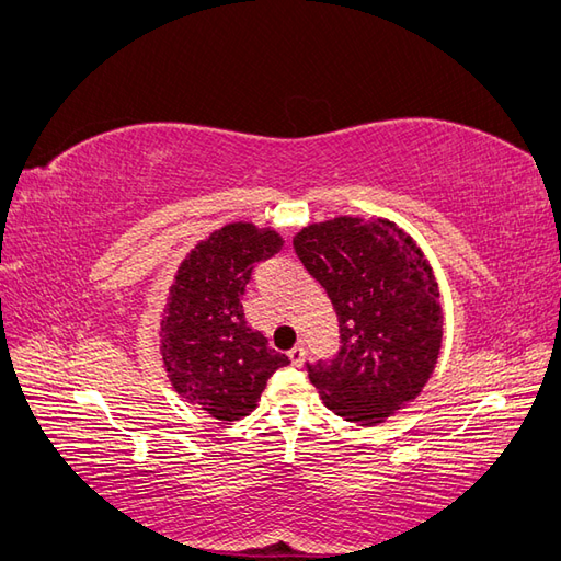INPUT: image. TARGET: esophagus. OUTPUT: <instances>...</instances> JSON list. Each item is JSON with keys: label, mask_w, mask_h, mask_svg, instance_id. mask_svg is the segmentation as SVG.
Instances as JSON below:
<instances>
[{"label": "esophagus", "mask_w": 561, "mask_h": 561, "mask_svg": "<svg viewBox=\"0 0 561 561\" xmlns=\"http://www.w3.org/2000/svg\"><path fill=\"white\" fill-rule=\"evenodd\" d=\"M287 355H290V360H293L295 365H301V360H304V346H301V344L293 346L290 351H287Z\"/></svg>", "instance_id": "1"}]
</instances>
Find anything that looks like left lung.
I'll return each instance as SVG.
<instances>
[{
  "instance_id": "left-lung-1",
  "label": "left lung",
  "mask_w": 561,
  "mask_h": 561,
  "mask_svg": "<svg viewBox=\"0 0 561 561\" xmlns=\"http://www.w3.org/2000/svg\"><path fill=\"white\" fill-rule=\"evenodd\" d=\"M293 248L339 318V351L307 363L309 379L332 412L375 426L421 393L437 363L443 307L431 264L386 219L311 225Z\"/></svg>"
}]
</instances>
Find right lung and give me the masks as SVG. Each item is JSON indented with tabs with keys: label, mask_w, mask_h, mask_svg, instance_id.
<instances>
[{
	"label": "right lung",
	"mask_w": 561,
	"mask_h": 561,
	"mask_svg": "<svg viewBox=\"0 0 561 561\" xmlns=\"http://www.w3.org/2000/svg\"><path fill=\"white\" fill-rule=\"evenodd\" d=\"M276 231L233 222L213 231L180 264L161 320V355L178 393L219 421L250 414L285 353L248 325L241 297L260 262L274 257Z\"/></svg>",
	"instance_id": "add662e5"
}]
</instances>
